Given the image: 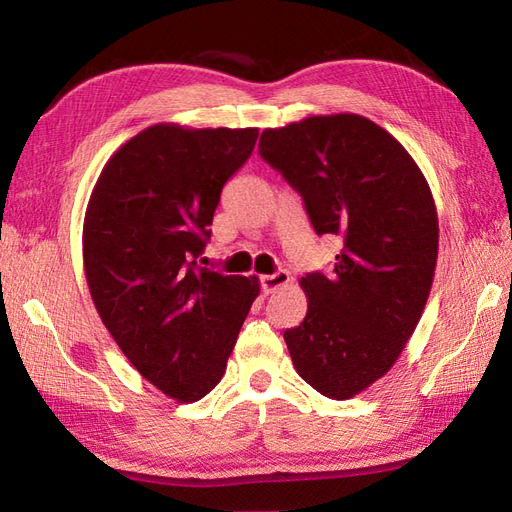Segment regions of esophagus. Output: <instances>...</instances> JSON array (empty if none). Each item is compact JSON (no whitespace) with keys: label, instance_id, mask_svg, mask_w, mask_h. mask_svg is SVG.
Returning <instances> with one entry per match:
<instances>
[{"label":"esophagus","instance_id":"1","mask_svg":"<svg viewBox=\"0 0 512 512\" xmlns=\"http://www.w3.org/2000/svg\"><path fill=\"white\" fill-rule=\"evenodd\" d=\"M290 282V273L288 271H277L273 275H262L260 277V286L262 290H265V294H271L275 292L277 288H282Z\"/></svg>","mask_w":512,"mask_h":512}]
</instances>
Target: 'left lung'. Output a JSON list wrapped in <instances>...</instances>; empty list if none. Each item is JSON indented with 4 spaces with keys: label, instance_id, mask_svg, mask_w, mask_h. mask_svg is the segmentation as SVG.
Masks as SVG:
<instances>
[{
    "label": "left lung",
    "instance_id": "8db88e82",
    "mask_svg": "<svg viewBox=\"0 0 512 512\" xmlns=\"http://www.w3.org/2000/svg\"><path fill=\"white\" fill-rule=\"evenodd\" d=\"M258 153L297 190L318 235H339L327 277L307 273V314L284 333L297 374L329 399L363 393L404 352L438 262L429 183L393 134L356 113L267 128Z\"/></svg>",
    "mask_w": 512,
    "mask_h": 512
}]
</instances>
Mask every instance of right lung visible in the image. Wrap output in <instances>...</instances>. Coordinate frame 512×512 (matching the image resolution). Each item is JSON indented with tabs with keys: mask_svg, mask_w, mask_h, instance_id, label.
<instances>
[{
	"mask_svg": "<svg viewBox=\"0 0 512 512\" xmlns=\"http://www.w3.org/2000/svg\"><path fill=\"white\" fill-rule=\"evenodd\" d=\"M258 128L156 123L102 168L83 222V267L108 333L147 382L179 404L215 389L258 277L196 265L230 175Z\"/></svg>",
	"mask_w": 512,
	"mask_h": 512,
	"instance_id": "1",
	"label": "right lung"
}]
</instances>
